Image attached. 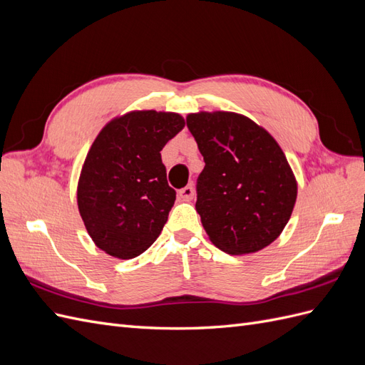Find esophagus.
<instances>
[{
	"label": "esophagus",
	"mask_w": 365,
	"mask_h": 365,
	"mask_svg": "<svg viewBox=\"0 0 365 365\" xmlns=\"http://www.w3.org/2000/svg\"><path fill=\"white\" fill-rule=\"evenodd\" d=\"M178 195H180V197L182 201H190L192 197H193V195H195V189L192 185H185L184 189H181L180 192H178Z\"/></svg>",
	"instance_id": "34e87169"
}]
</instances>
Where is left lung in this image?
Returning <instances> with one entry per match:
<instances>
[{"instance_id":"1","label":"left lung","mask_w":365,"mask_h":365,"mask_svg":"<svg viewBox=\"0 0 365 365\" xmlns=\"http://www.w3.org/2000/svg\"><path fill=\"white\" fill-rule=\"evenodd\" d=\"M202 153L196 212L215 247L231 256L263 250L280 236L297 200V181L279 143L245 115H187Z\"/></svg>"}]
</instances>
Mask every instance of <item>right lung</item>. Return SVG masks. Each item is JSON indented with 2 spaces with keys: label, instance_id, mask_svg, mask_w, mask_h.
<instances>
[{
  "label": "right lung",
  "instance_id": "1",
  "mask_svg": "<svg viewBox=\"0 0 365 365\" xmlns=\"http://www.w3.org/2000/svg\"><path fill=\"white\" fill-rule=\"evenodd\" d=\"M185 126L153 109L113 118L98 132L77 182V205L94 244L117 259L145 252L168 222L176 192L161 150Z\"/></svg>",
  "mask_w": 365,
  "mask_h": 365
}]
</instances>
